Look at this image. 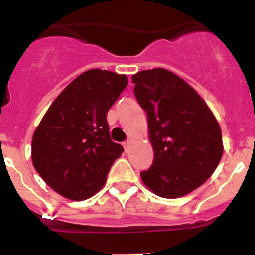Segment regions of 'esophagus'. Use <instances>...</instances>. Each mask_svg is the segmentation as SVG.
Instances as JSON below:
<instances>
[{"label": "esophagus", "instance_id": "1", "mask_svg": "<svg viewBox=\"0 0 255 255\" xmlns=\"http://www.w3.org/2000/svg\"><path fill=\"white\" fill-rule=\"evenodd\" d=\"M130 143H131V140H130V139H128V140L126 141H124V148H125V152H128V149H129V147H130Z\"/></svg>", "mask_w": 255, "mask_h": 255}]
</instances>
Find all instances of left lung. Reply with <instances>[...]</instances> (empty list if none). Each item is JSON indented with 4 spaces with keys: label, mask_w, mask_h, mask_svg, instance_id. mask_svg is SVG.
<instances>
[{
    "label": "left lung",
    "mask_w": 255,
    "mask_h": 255,
    "mask_svg": "<svg viewBox=\"0 0 255 255\" xmlns=\"http://www.w3.org/2000/svg\"><path fill=\"white\" fill-rule=\"evenodd\" d=\"M134 94L148 117L154 159L140 177L155 195L184 197L215 172L224 154L222 132L211 108L180 76L166 69L132 75Z\"/></svg>",
    "instance_id": "obj_1"
}]
</instances>
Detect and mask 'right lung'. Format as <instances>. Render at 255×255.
Returning <instances> with one entry per match:
<instances>
[{
  "mask_svg": "<svg viewBox=\"0 0 255 255\" xmlns=\"http://www.w3.org/2000/svg\"><path fill=\"white\" fill-rule=\"evenodd\" d=\"M128 76L101 69L80 74L53 101L31 140L33 166L47 185L71 200L93 197L124 152L110 138L107 112Z\"/></svg>",
  "mask_w": 255,
  "mask_h": 255,
  "instance_id": "right-lung-1",
  "label": "right lung"
}]
</instances>
